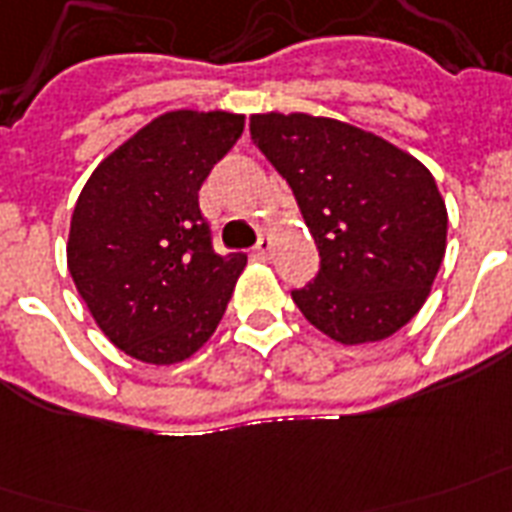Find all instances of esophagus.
Segmentation results:
<instances>
[{"mask_svg": "<svg viewBox=\"0 0 512 512\" xmlns=\"http://www.w3.org/2000/svg\"><path fill=\"white\" fill-rule=\"evenodd\" d=\"M272 248H275L272 237L264 235L259 243H256V248H253V256H256V259H261V261H269V256H272Z\"/></svg>", "mask_w": 512, "mask_h": 512, "instance_id": "obj_1", "label": "esophagus"}]
</instances>
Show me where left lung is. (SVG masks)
Segmentation results:
<instances>
[{
    "mask_svg": "<svg viewBox=\"0 0 512 512\" xmlns=\"http://www.w3.org/2000/svg\"><path fill=\"white\" fill-rule=\"evenodd\" d=\"M251 141L288 181L320 253L291 296L342 344L379 342L425 304L446 253L433 173L384 138L310 114H253Z\"/></svg>",
    "mask_w": 512,
    "mask_h": 512,
    "instance_id": "8db88e82",
    "label": "left lung"
}]
</instances>
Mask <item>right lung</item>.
<instances>
[{"label":"right lung","mask_w":512,"mask_h":512,"mask_svg":"<svg viewBox=\"0 0 512 512\" xmlns=\"http://www.w3.org/2000/svg\"><path fill=\"white\" fill-rule=\"evenodd\" d=\"M243 114L168 112L106 157L71 216L69 272L112 344L168 366L224 318L245 256H219L200 186L243 136Z\"/></svg>","instance_id":"right-lung-1"}]
</instances>
